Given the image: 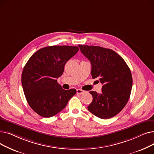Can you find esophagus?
<instances>
[{"mask_svg":"<svg viewBox=\"0 0 154 154\" xmlns=\"http://www.w3.org/2000/svg\"><path fill=\"white\" fill-rule=\"evenodd\" d=\"M84 92H85V91H83V90H82V89H77V93L78 94H84Z\"/></svg>","mask_w":154,"mask_h":154,"instance_id":"1","label":"esophagus"}]
</instances>
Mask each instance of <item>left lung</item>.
I'll use <instances>...</instances> for the list:
<instances>
[{"label": "left lung", "instance_id": "1", "mask_svg": "<svg viewBox=\"0 0 154 154\" xmlns=\"http://www.w3.org/2000/svg\"><path fill=\"white\" fill-rule=\"evenodd\" d=\"M90 60L91 75L103 85L102 92L91 91L93 97L88 110L96 117L106 119L122 110L130 97L132 77L125 60L115 51L99 46L79 45Z\"/></svg>", "mask_w": 154, "mask_h": 154}]
</instances>
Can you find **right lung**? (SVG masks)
<instances>
[{
  "mask_svg": "<svg viewBox=\"0 0 154 154\" xmlns=\"http://www.w3.org/2000/svg\"><path fill=\"white\" fill-rule=\"evenodd\" d=\"M79 50L77 46H48L37 51L27 61L22 73V85L29 105L39 116H54L76 94L74 88L63 89L57 79Z\"/></svg>",
  "mask_w": 154,
  "mask_h": 154,
  "instance_id": "add662e5",
  "label": "right lung"
}]
</instances>
